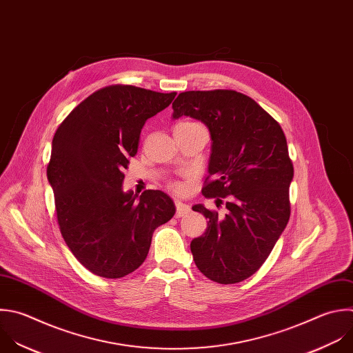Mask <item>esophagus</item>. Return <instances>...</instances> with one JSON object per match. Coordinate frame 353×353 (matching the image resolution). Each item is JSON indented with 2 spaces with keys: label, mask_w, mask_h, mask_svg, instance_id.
<instances>
[{
  "label": "esophagus",
  "mask_w": 353,
  "mask_h": 353,
  "mask_svg": "<svg viewBox=\"0 0 353 353\" xmlns=\"http://www.w3.org/2000/svg\"><path fill=\"white\" fill-rule=\"evenodd\" d=\"M174 205H176V217H181V216L187 214L191 210V208L188 205L183 203L181 201H176Z\"/></svg>",
  "instance_id": "1"
}]
</instances>
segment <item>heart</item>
I'll return each mask as SVG.
<instances>
[{"instance_id": "obj_1", "label": "heart", "mask_w": 353, "mask_h": 353, "mask_svg": "<svg viewBox=\"0 0 353 353\" xmlns=\"http://www.w3.org/2000/svg\"><path fill=\"white\" fill-rule=\"evenodd\" d=\"M170 190L173 192H176V194H183L185 191V185L183 183H180V181H172L170 183Z\"/></svg>"}]
</instances>
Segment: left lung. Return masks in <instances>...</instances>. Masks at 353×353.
Masks as SVG:
<instances>
[{"label": "left lung", "mask_w": 353, "mask_h": 353, "mask_svg": "<svg viewBox=\"0 0 353 353\" xmlns=\"http://www.w3.org/2000/svg\"><path fill=\"white\" fill-rule=\"evenodd\" d=\"M172 108L174 119L191 116L208 126L213 144L202 195L227 209L219 216L192 206L209 220L203 236L191 241L194 262L214 283H241L261 269L290 220L294 166L284 132L258 102L234 90L180 92Z\"/></svg>", "instance_id": "left-lung-1"}]
</instances>
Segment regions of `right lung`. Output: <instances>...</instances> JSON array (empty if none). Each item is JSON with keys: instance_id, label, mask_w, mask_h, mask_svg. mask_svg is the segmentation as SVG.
<instances>
[{"instance_id": "1", "label": "right lung", "mask_w": 353, "mask_h": 353, "mask_svg": "<svg viewBox=\"0 0 353 353\" xmlns=\"http://www.w3.org/2000/svg\"><path fill=\"white\" fill-rule=\"evenodd\" d=\"M174 97L108 85L81 101L55 132L47 177L58 225L74 258L99 277L121 279L139 269L152 232L174 214L173 201L159 190L140 198L122 190L144 123Z\"/></svg>"}]
</instances>
